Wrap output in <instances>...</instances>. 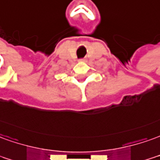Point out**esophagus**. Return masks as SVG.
Segmentation results:
<instances>
[{
  "label": "esophagus",
  "instance_id": "obj_1",
  "mask_svg": "<svg viewBox=\"0 0 160 160\" xmlns=\"http://www.w3.org/2000/svg\"><path fill=\"white\" fill-rule=\"evenodd\" d=\"M84 60H80V61H83Z\"/></svg>",
  "mask_w": 160,
  "mask_h": 160
}]
</instances>
